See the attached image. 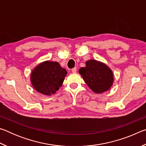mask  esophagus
<instances>
[{
    "label": "esophagus",
    "mask_w": 146,
    "mask_h": 146,
    "mask_svg": "<svg viewBox=\"0 0 146 146\" xmlns=\"http://www.w3.org/2000/svg\"><path fill=\"white\" fill-rule=\"evenodd\" d=\"M73 73H76V68H74L72 69V70H71Z\"/></svg>",
    "instance_id": "34e87169"
}]
</instances>
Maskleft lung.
I'll return each instance as SVG.
<instances>
[{"instance_id": "obj_1", "label": "left lung", "mask_w": 146, "mask_h": 146, "mask_svg": "<svg viewBox=\"0 0 146 146\" xmlns=\"http://www.w3.org/2000/svg\"><path fill=\"white\" fill-rule=\"evenodd\" d=\"M86 64V67L81 68L78 73L91 90L101 93L111 87L113 74L108 66L95 60H88Z\"/></svg>"}]
</instances>
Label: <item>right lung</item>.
<instances>
[{"label": "right lung", "instance_id": "1", "mask_svg": "<svg viewBox=\"0 0 146 146\" xmlns=\"http://www.w3.org/2000/svg\"><path fill=\"white\" fill-rule=\"evenodd\" d=\"M67 71L57 62L46 61L36 66L32 71L31 82L38 92L51 95L62 85Z\"/></svg>", "mask_w": 146, "mask_h": 146}]
</instances>
